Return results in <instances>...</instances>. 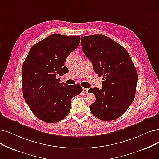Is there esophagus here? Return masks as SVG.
Returning a JSON list of instances; mask_svg holds the SVG:
<instances>
[{
  "label": "esophagus",
  "instance_id": "34e87169",
  "mask_svg": "<svg viewBox=\"0 0 159 159\" xmlns=\"http://www.w3.org/2000/svg\"><path fill=\"white\" fill-rule=\"evenodd\" d=\"M82 93H88V89L82 88Z\"/></svg>",
  "mask_w": 159,
  "mask_h": 159
}]
</instances>
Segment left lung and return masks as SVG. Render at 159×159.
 I'll return each mask as SVG.
<instances>
[{
  "label": "left lung",
  "instance_id": "left-lung-1",
  "mask_svg": "<svg viewBox=\"0 0 159 159\" xmlns=\"http://www.w3.org/2000/svg\"><path fill=\"white\" fill-rule=\"evenodd\" d=\"M82 50L94 72L102 75V87L89 89L96 97L90 110L98 119L110 121L121 116L135 98L138 74L130 56L122 46L102 34L81 37Z\"/></svg>",
  "mask_w": 159,
  "mask_h": 159
}]
</instances>
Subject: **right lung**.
<instances>
[{
    "label": "right lung",
    "instance_id": "1",
    "mask_svg": "<svg viewBox=\"0 0 159 159\" xmlns=\"http://www.w3.org/2000/svg\"><path fill=\"white\" fill-rule=\"evenodd\" d=\"M80 36L51 35L32 47L22 66L23 94L30 110L42 121L57 123L70 111L72 97L79 95L78 84L60 83L68 55L77 48Z\"/></svg>",
    "mask_w": 159,
    "mask_h": 159
}]
</instances>
